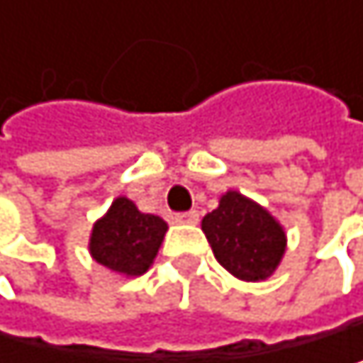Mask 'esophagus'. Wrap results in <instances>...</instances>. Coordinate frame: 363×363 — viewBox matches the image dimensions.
<instances>
[{
    "instance_id": "34e87169",
    "label": "esophagus",
    "mask_w": 363,
    "mask_h": 363,
    "mask_svg": "<svg viewBox=\"0 0 363 363\" xmlns=\"http://www.w3.org/2000/svg\"><path fill=\"white\" fill-rule=\"evenodd\" d=\"M176 224H196L198 222V211H187V213H176L174 216Z\"/></svg>"
}]
</instances>
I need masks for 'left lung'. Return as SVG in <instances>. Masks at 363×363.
<instances>
[{"label": "left lung", "instance_id": "left-lung-1", "mask_svg": "<svg viewBox=\"0 0 363 363\" xmlns=\"http://www.w3.org/2000/svg\"><path fill=\"white\" fill-rule=\"evenodd\" d=\"M202 230L220 266L252 283L277 270L287 244L283 226L240 191L220 198V206L202 218Z\"/></svg>", "mask_w": 363, "mask_h": 363}]
</instances>
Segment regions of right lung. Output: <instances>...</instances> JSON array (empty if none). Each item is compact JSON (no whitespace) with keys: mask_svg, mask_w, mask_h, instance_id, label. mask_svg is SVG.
I'll use <instances>...</instances> for the list:
<instances>
[{"mask_svg":"<svg viewBox=\"0 0 363 363\" xmlns=\"http://www.w3.org/2000/svg\"><path fill=\"white\" fill-rule=\"evenodd\" d=\"M165 230L167 224L159 216L141 213L133 200L119 196L108 213L93 224L89 250L111 272L141 277L155 261Z\"/></svg>","mask_w":363,"mask_h":363,"instance_id":"1","label":"right lung"}]
</instances>
